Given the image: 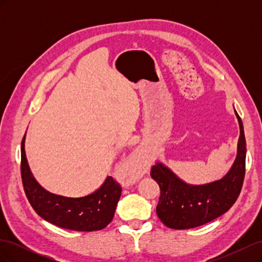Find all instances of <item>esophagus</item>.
Segmentation results:
<instances>
[{
  "mask_svg": "<svg viewBox=\"0 0 262 262\" xmlns=\"http://www.w3.org/2000/svg\"><path fill=\"white\" fill-rule=\"evenodd\" d=\"M147 170L146 162H144L143 157L138 152L133 153L128 163L124 166V168L120 172V179L125 186H130L133 182L139 180L144 175Z\"/></svg>",
  "mask_w": 262,
  "mask_h": 262,
  "instance_id": "34e87169",
  "label": "esophagus"
}]
</instances>
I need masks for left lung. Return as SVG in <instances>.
I'll return each mask as SVG.
<instances>
[{"label":"left lung","mask_w":262,"mask_h":262,"mask_svg":"<svg viewBox=\"0 0 262 262\" xmlns=\"http://www.w3.org/2000/svg\"><path fill=\"white\" fill-rule=\"evenodd\" d=\"M235 115L241 130L237 155L223 178L209 184L190 185L161 162L150 169V177L161 188L156 213L167 227L188 229L207 224L227 212L237 200L245 177L246 140L242 119L236 110Z\"/></svg>","instance_id":"8db88e82"}]
</instances>
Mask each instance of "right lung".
Masks as SVG:
<instances>
[{
  "mask_svg": "<svg viewBox=\"0 0 262 262\" xmlns=\"http://www.w3.org/2000/svg\"><path fill=\"white\" fill-rule=\"evenodd\" d=\"M25 138L21 141V180L27 199L39 216L49 223L77 232H93L105 228L113 221L121 195V187L107 176L96 191L80 198H69L49 192L31 172L25 153Z\"/></svg>",
  "mask_w": 262,
  "mask_h": 262,
  "instance_id": "1",
  "label": "right lung"
}]
</instances>
